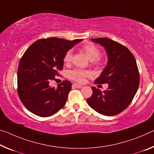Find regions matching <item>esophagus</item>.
<instances>
[{"label": "esophagus", "instance_id": "34e87169", "mask_svg": "<svg viewBox=\"0 0 154 154\" xmlns=\"http://www.w3.org/2000/svg\"><path fill=\"white\" fill-rule=\"evenodd\" d=\"M73 87H75L77 88H82L83 87L82 85H80V84H74L72 85Z\"/></svg>", "mask_w": 154, "mask_h": 154}]
</instances>
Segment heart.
I'll return each instance as SVG.
<instances>
[{
  "label": "heart",
  "instance_id": "obj_1",
  "mask_svg": "<svg viewBox=\"0 0 154 154\" xmlns=\"http://www.w3.org/2000/svg\"><path fill=\"white\" fill-rule=\"evenodd\" d=\"M82 50L85 53L88 57L89 58L90 61H94L96 64H99V60L98 57L100 55V51L96 46L93 44L88 43L82 46ZM72 51H68L66 53L64 57V61L65 63H70L72 60ZM90 73L87 70H74L70 72L69 76L71 79L75 80L78 82L82 83L84 82L85 78L90 76Z\"/></svg>",
  "mask_w": 154,
  "mask_h": 154
}]
</instances>
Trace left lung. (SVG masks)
I'll list each match as a JSON object with an SVG mask.
<instances>
[{
	"instance_id": "8db88e82",
	"label": "left lung",
	"mask_w": 154,
	"mask_h": 154,
	"mask_svg": "<svg viewBox=\"0 0 154 154\" xmlns=\"http://www.w3.org/2000/svg\"><path fill=\"white\" fill-rule=\"evenodd\" d=\"M104 47L108 63L94 84H108L101 91L92 87V94L87 99L91 108L106 116H114L123 112L134 99L139 86V72L135 58L125 46L106 38L91 39Z\"/></svg>"
}]
</instances>
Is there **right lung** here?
<instances>
[{
    "label": "right lung",
    "mask_w": 154,
    "mask_h": 154,
    "mask_svg": "<svg viewBox=\"0 0 154 154\" xmlns=\"http://www.w3.org/2000/svg\"><path fill=\"white\" fill-rule=\"evenodd\" d=\"M82 40L40 39L24 52L18 69V93L29 111L47 117L65 106L71 83L65 80L55 88L51 86L50 82L62 70L67 51Z\"/></svg>",
    "instance_id": "1"
}]
</instances>
